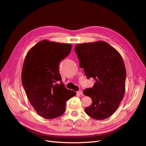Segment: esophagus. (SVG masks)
I'll return each mask as SVG.
<instances>
[{"label":"esophagus","instance_id":"obj_1","mask_svg":"<svg viewBox=\"0 0 146 146\" xmlns=\"http://www.w3.org/2000/svg\"><path fill=\"white\" fill-rule=\"evenodd\" d=\"M77 95H78L83 96V93L82 90H78V91L77 92Z\"/></svg>","mask_w":146,"mask_h":146}]
</instances>
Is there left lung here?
Wrapping results in <instances>:
<instances>
[{
  "label": "left lung",
  "mask_w": 146,
  "mask_h": 146,
  "mask_svg": "<svg viewBox=\"0 0 146 146\" xmlns=\"http://www.w3.org/2000/svg\"><path fill=\"white\" fill-rule=\"evenodd\" d=\"M75 51L87 78L95 80L83 94L92 100L86 113L96 120L109 117L115 111L125 91L126 72L120 54L104 41L77 44Z\"/></svg>",
  "instance_id": "obj_1"
}]
</instances>
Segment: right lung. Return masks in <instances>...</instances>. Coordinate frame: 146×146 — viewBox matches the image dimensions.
<instances>
[{
	"label": "right lung",
	"instance_id": "obj_1",
	"mask_svg": "<svg viewBox=\"0 0 146 146\" xmlns=\"http://www.w3.org/2000/svg\"><path fill=\"white\" fill-rule=\"evenodd\" d=\"M72 45L43 40L28 51L21 72L23 88L32 106L41 117L53 119L65 111L66 102L76 95L62 81L59 63Z\"/></svg>",
	"mask_w": 146,
	"mask_h": 146
}]
</instances>
